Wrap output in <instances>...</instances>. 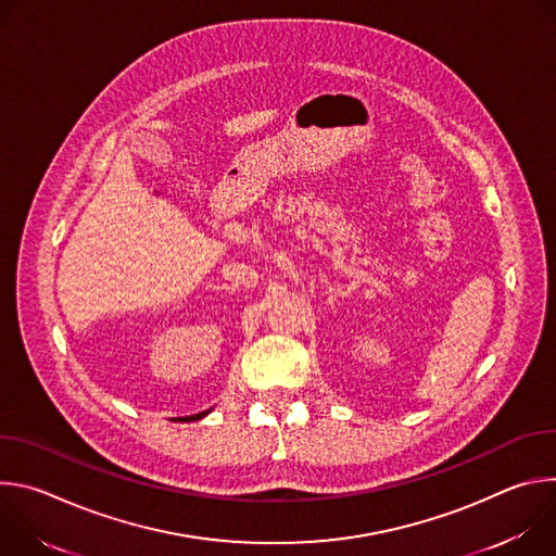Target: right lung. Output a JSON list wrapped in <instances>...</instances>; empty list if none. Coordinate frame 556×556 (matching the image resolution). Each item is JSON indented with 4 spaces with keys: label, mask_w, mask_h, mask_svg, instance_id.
<instances>
[{
    "label": "right lung",
    "mask_w": 556,
    "mask_h": 556,
    "mask_svg": "<svg viewBox=\"0 0 556 556\" xmlns=\"http://www.w3.org/2000/svg\"><path fill=\"white\" fill-rule=\"evenodd\" d=\"M206 414H211V409H208V412H204V414H198V416H195V418H204V416H206Z\"/></svg>",
    "instance_id": "obj_1"
}]
</instances>
